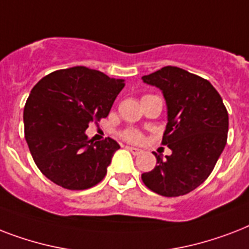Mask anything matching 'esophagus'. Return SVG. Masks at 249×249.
<instances>
[{
    "label": "esophagus",
    "mask_w": 249,
    "mask_h": 249,
    "mask_svg": "<svg viewBox=\"0 0 249 249\" xmlns=\"http://www.w3.org/2000/svg\"><path fill=\"white\" fill-rule=\"evenodd\" d=\"M126 148H128L129 151L132 152L133 155H140L141 152H142V151H141V150H140V148H136V147H130V146H128V147H126Z\"/></svg>",
    "instance_id": "34e87169"
}]
</instances>
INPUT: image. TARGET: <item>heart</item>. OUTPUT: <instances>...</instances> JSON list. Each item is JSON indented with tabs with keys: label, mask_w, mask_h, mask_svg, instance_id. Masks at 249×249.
Instances as JSON below:
<instances>
[{
	"label": "heart",
	"mask_w": 249,
	"mask_h": 249,
	"mask_svg": "<svg viewBox=\"0 0 249 249\" xmlns=\"http://www.w3.org/2000/svg\"><path fill=\"white\" fill-rule=\"evenodd\" d=\"M121 137L123 140L128 141V142H133V143H140L143 140V136L142 133L136 130V129H128V130H124L121 133Z\"/></svg>",
	"instance_id": "b5f03b06"
}]
</instances>
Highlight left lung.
<instances>
[{
  "label": "left lung",
  "instance_id": "left-lung-1",
  "mask_svg": "<svg viewBox=\"0 0 249 249\" xmlns=\"http://www.w3.org/2000/svg\"><path fill=\"white\" fill-rule=\"evenodd\" d=\"M163 91L168 123L161 143L172 155H156L158 165L142 174L154 193L166 197L186 195L212 173L228 141L229 115L222 98L208 80L166 66L142 77Z\"/></svg>",
  "mask_w": 249,
  "mask_h": 249
}]
</instances>
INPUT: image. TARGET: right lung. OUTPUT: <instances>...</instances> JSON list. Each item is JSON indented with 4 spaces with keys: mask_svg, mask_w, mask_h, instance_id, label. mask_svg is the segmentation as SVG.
Wrapping results in <instances>:
<instances>
[{
    "mask_svg": "<svg viewBox=\"0 0 249 249\" xmlns=\"http://www.w3.org/2000/svg\"><path fill=\"white\" fill-rule=\"evenodd\" d=\"M124 85L80 66L52 72L33 86L23 113L24 136L45 177L68 190L90 189L105 178L120 146L109 137L94 142L85 130L108 116Z\"/></svg>",
    "mask_w": 249,
    "mask_h": 249,
    "instance_id": "add662e5",
    "label": "right lung"
}]
</instances>
